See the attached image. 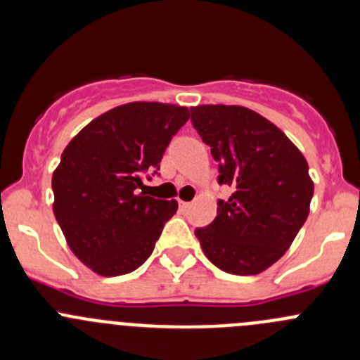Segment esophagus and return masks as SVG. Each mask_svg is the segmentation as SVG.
<instances>
[{
  "instance_id": "34e87169",
  "label": "esophagus",
  "mask_w": 360,
  "mask_h": 360,
  "mask_svg": "<svg viewBox=\"0 0 360 360\" xmlns=\"http://www.w3.org/2000/svg\"><path fill=\"white\" fill-rule=\"evenodd\" d=\"M190 207H191L190 202L179 200V210H183V212H186V210H190Z\"/></svg>"
}]
</instances>
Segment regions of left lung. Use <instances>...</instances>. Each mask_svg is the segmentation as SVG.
Listing matches in <instances>:
<instances>
[{"instance_id":"left-lung-1","label":"left lung","mask_w":360,"mask_h":360,"mask_svg":"<svg viewBox=\"0 0 360 360\" xmlns=\"http://www.w3.org/2000/svg\"><path fill=\"white\" fill-rule=\"evenodd\" d=\"M191 123L217 162L228 200L195 235L219 270L256 275L281 259L304 224L314 197L308 163L284 132L242 106L191 108Z\"/></svg>"}]
</instances>
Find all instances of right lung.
<instances>
[{
	"instance_id": "1",
	"label": "right lung",
	"mask_w": 360,
	"mask_h": 360,
	"mask_svg": "<svg viewBox=\"0 0 360 360\" xmlns=\"http://www.w3.org/2000/svg\"><path fill=\"white\" fill-rule=\"evenodd\" d=\"M188 118V108L174 104H123L90 122L64 150L52 177L53 214L69 248L96 274H130L153 252L177 202L141 190Z\"/></svg>"
}]
</instances>
